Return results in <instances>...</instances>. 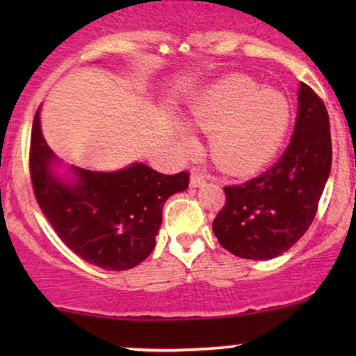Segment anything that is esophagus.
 <instances>
[{
    "label": "esophagus",
    "instance_id": "1",
    "mask_svg": "<svg viewBox=\"0 0 356 356\" xmlns=\"http://www.w3.org/2000/svg\"><path fill=\"white\" fill-rule=\"evenodd\" d=\"M207 181V175L201 172L199 169H192L191 172V186L192 187H201L202 184H206Z\"/></svg>",
    "mask_w": 356,
    "mask_h": 356
}]
</instances>
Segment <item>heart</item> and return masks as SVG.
<instances>
[{
  "mask_svg": "<svg viewBox=\"0 0 356 356\" xmlns=\"http://www.w3.org/2000/svg\"><path fill=\"white\" fill-rule=\"evenodd\" d=\"M289 118L291 108L283 93L246 75L216 81L191 108L192 124L212 134V161L236 175L256 172L275 157L288 132ZM175 129L184 150L195 152L197 140L187 125L177 124Z\"/></svg>",
  "mask_w": 356,
  "mask_h": 356,
  "instance_id": "1",
  "label": "heart"
}]
</instances>
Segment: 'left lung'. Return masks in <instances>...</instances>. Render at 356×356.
Instances as JSON below:
<instances>
[{"instance_id":"left-lung-1","label":"left lung","mask_w":356,"mask_h":356,"mask_svg":"<svg viewBox=\"0 0 356 356\" xmlns=\"http://www.w3.org/2000/svg\"><path fill=\"white\" fill-rule=\"evenodd\" d=\"M291 142L271 169L226 186V204L212 220L220 246L244 259L283 254L312 226L332 170V134L325 104L300 85Z\"/></svg>"}]
</instances>
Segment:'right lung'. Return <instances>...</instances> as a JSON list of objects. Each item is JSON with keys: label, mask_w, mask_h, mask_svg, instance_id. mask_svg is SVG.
I'll list each match as a JSON object with an SVG mask.
<instances>
[{"label": "right lung", "mask_w": 356, "mask_h": 356, "mask_svg": "<svg viewBox=\"0 0 356 356\" xmlns=\"http://www.w3.org/2000/svg\"><path fill=\"white\" fill-rule=\"evenodd\" d=\"M55 154L42 136L36 110L30 144V175L40 209L58 238L90 264L107 271L137 266L152 252L162 207L189 186V172L165 175L145 164L117 172L73 167V181L51 172Z\"/></svg>", "instance_id": "obj_1"}]
</instances>
